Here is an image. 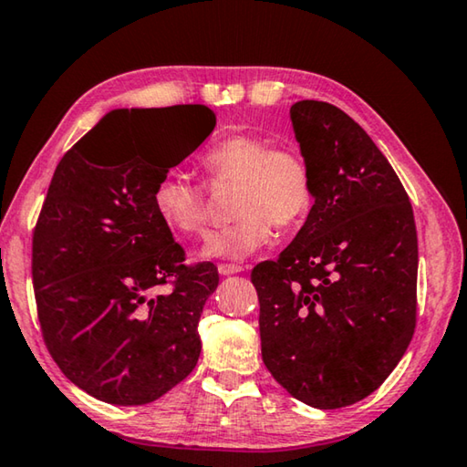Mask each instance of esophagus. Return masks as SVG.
I'll return each mask as SVG.
<instances>
[{
    "mask_svg": "<svg viewBox=\"0 0 467 467\" xmlns=\"http://www.w3.org/2000/svg\"><path fill=\"white\" fill-rule=\"evenodd\" d=\"M217 271H219L221 276H229V275L242 273V266H238V265H219Z\"/></svg>",
    "mask_w": 467,
    "mask_h": 467,
    "instance_id": "34e87169",
    "label": "esophagus"
}]
</instances>
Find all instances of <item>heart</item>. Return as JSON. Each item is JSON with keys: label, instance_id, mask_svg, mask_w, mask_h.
<instances>
[{"label": "heart", "instance_id": "b5f03b06", "mask_svg": "<svg viewBox=\"0 0 467 467\" xmlns=\"http://www.w3.org/2000/svg\"><path fill=\"white\" fill-rule=\"evenodd\" d=\"M211 186L235 184L234 223L207 235L199 250L204 260H246L268 246L273 225L291 229L314 204L309 163L291 147H275L271 139L238 133L213 141L201 155ZM153 209L171 234L194 238L204 232L209 201L204 184L182 170H168L153 188Z\"/></svg>", "mask_w": 467, "mask_h": 467}]
</instances>
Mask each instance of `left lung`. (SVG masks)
Returning <instances> with one entry per match:
<instances>
[{"mask_svg": "<svg viewBox=\"0 0 467 467\" xmlns=\"http://www.w3.org/2000/svg\"><path fill=\"white\" fill-rule=\"evenodd\" d=\"M289 117L314 204L279 258L252 271L263 361L299 402L332 410L378 389L410 345L419 240L394 168L347 112L301 100Z\"/></svg>", "mask_w": 467, "mask_h": 467, "instance_id": "obj_1", "label": "left lung"}]
</instances>
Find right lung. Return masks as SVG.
Returning a JSON list of instances; mask_svg holds the SVG:
<instances>
[{"instance_id": "obj_1", "label": "right lung", "mask_w": 467, "mask_h": 467, "mask_svg": "<svg viewBox=\"0 0 467 467\" xmlns=\"http://www.w3.org/2000/svg\"><path fill=\"white\" fill-rule=\"evenodd\" d=\"M150 111L164 112L172 145L161 167L128 133ZM215 122L202 104L110 110L55 170L32 238L38 320L65 378L102 402L150 404L199 361V320L219 275L211 263L182 265L153 188ZM168 282L172 289L160 292Z\"/></svg>"}]
</instances>
